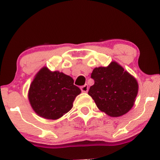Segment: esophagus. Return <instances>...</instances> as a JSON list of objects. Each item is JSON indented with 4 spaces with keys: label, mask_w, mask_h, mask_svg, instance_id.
Instances as JSON below:
<instances>
[{
    "label": "esophagus",
    "mask_w": 160,
    "mask_h": 160,
    "mask_svg": "<svg viewBox=\"0 0 160 160\" xmlns=\"http://www.w3.org/2000/svg\"><path fill=\"white\" fill-rule=\"evenodd\" d=\"M80 89H81L82 92H83V93H87V92L88 91V89H89V88H88V84H85V85H83V86H82L81 88H80Z\"/></svg>",
    "instance_id": "esophagus-1"
}]
</instances>
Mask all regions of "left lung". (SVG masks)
Wrapping results in <instances>:
<instances>
[{"label": "left lung", "instance_id": "1", "mask_svg": "<svg viewBox=\"0 0 160 160\" xmlns=\"http://www.w3.org/2000/svg\"><path fill=\"white\" fill-rule=\"evenodd\" d=\"M91 78L94 84L90 88L88 94L100 111L116 118L132 109L138 94V82L120 64L112 61L106 67H96Z\"/></svg>", "mask_w": 160, "mask_h": 160}]
</instances>
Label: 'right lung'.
<instances>
[{"mask_svg":"<svg viewBox=\"0 0 160 160\" xmlns=\"http://www.w3.org/2000/svg\"><path fill=\"white\" fill-rule=\"evenodd\" d=\"M73 79L59 71L42 67L35 76L28 98L34 111L40 117L56 120L72 108L76 97L81 93Z\"/></svg>","mask_w":160,"mask_h":160,"instance_id":"add662e5","label":"right lung"}]
</instances>
